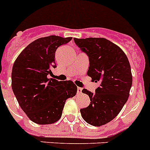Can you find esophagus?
<instances>
[{
	"label": "esophagus",
	"mask_w": 150,
	"mask_h": 150,
	"mask_svg": "<svg viewBox=\"0 0 150 150\" xmlns=\"http://www.w3.org/2000/svg\"><path fill=\"white\" fill-rule=\"evenodd\" d=\"M82 93V88L77 87V94H81Z\"/></svg>",
	"instance_id": "1"
}]
</instances>
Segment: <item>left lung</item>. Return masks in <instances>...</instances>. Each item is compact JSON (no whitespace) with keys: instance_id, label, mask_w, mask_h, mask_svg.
I'll list each match as a JSON object with an SVG mask.
<instances>
[{"instance_id":"left-lung-1","label":"left lung","mask_w":150,"mask_h":150,"mask_svg":"<svg viewBox=\"0 0 150 150\" xmlns=\"http://www.w3.org/2000/svg\"><path fill=\"white\" fill-rule=\"evenodd\" d=\"M74 42L89 56L87 75L100 86L92 93L88 107L80 109L83 118L93 126L100 127L112 121L128 99L132 74L127 57L119 46L105 38H74Z\"/></svg>"}]
</instances>
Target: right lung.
I'll list each match as a JSON object with an SVG mask.
<instances>
[{"label": "right lung", "instance_id": "right-lung-1", "mask_svg": "<svg viewBox=\"0 0 150 150\" xmlns=\"http://www.w3.org/2000/svg\"><path fill=\"white\" fill-rule=\"evenodd\" d=\"M72 37L50 35L31 42L14 61L12 89L20 108L38 125L57 122L67 98L75 96L77 87L71 80L48 77L55 68V52Z\"/></svg>", "mask_w": 150, "mask_h": 150}]
</instances>
